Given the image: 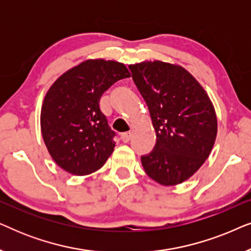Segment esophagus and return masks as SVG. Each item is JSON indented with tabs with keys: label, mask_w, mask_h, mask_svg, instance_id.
Returning a JSON list of instances; mask_svg holds the SVG:
<instances>
[{
	"label": "esophagus",
	"mask_w": 251,
	"mask_h": 251,
	"mask_svg": "<svg viewBox=\"0 0 251 251\" xmlns=\"http://www.w3.org/2000/svg\"><path fill=\"white\" fill-rule=\"evenodd\" d=\"M130 138H131V133H130V132H125V133H122V135H121V139H122L123 143H128Z\"/></svg>",
	"instance_id": "34e87169"
}]
</instances>
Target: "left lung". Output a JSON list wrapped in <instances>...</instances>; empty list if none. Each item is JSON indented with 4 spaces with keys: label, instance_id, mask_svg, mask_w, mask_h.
Returning <instances> with one entry per match:
<instances>
[{
    "label": "left lung",
    "instance_id": "left-lung-1",
    "mask_svg": "<svg viewBox=\"0 0 251 251\" xmlns=\"http://www.w3.org/2000/svg\"><path fill=\"white\" fill-rule=\"evenodd\" d=\"M156 132V144L142 156L149 177L163 186L188 179L208 159L216 136L214 105L190 72L160 60L130 65Z\"/></svg>",
    "mask_w": 251,
    "mask_h": 251
}]
</instances>
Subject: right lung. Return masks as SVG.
I'll list each match as a JSON object with an SVG mask.
<instances>
[{"label":"right lung","mask_w":251,"mask_h":251,"mask_svg":"<svg viewBox=\"0 0 251 251\" xmlns=\"http://www.w3.org/2000/svg\"><path fill=\"white\" fill-rule=\"evenodd\" d=\"M130 77L125 64L89 59L57 78L44 97L41 131L54 162L76 176L104 166L115 147V132L99 108L101 95Z\"/></svg>","instance_id":"1"}]
</instances>
